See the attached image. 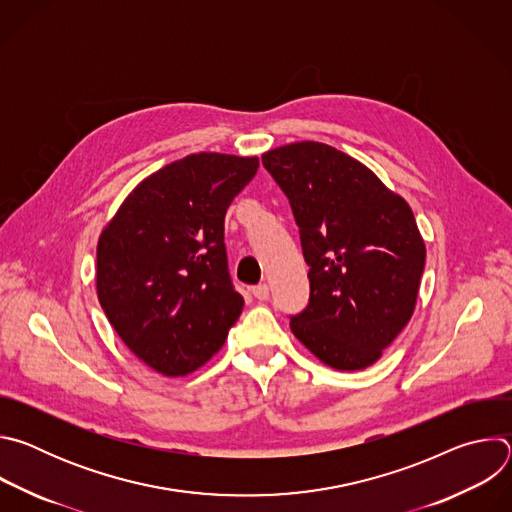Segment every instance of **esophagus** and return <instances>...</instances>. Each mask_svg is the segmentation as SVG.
Instances as JSON below:
<instances>
[{"instance_id":"obj_1","label":"esophagus","mask_w":512,"mask_h":512,"mask_svg":"<svg viewBox=\"0 0 512 512\" xmlns=\"http://www.w3.org/2000/svg\"><path fill=\"white\" fill-rule=\"evenodd\" d=\"M251 294L255 296V300H259V302H265V300L269 298V285H267V283L255 285V287L251 289Z\"/></svg>"}]
</instances>
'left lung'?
Listing matches in <instances>:
<instances>
[{
	"instance_id": "1",
	"label": "left lung",
	"mask_w": 512,
	"mask_h": 512,
	"mask_svg": "<svg viewBox=\"0 0 512 512\" xmlns=\"http://www.w3.org/2000/svg\"><path fill=\"white\" fill-rule=\"evenodd\" d=\"M300 227L310 302L294 336L328 367L360 371L413 316L425 243L413 210L367 166L320 141L261 156Z\"/></svg>"
}]
</instances>
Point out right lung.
<instances>
[{"label":"right lung","instance_id":"right-lung-1","mask_svg":"<svg viewBox=\"0 0 512 512\" xmlns=\"http://www.w3.org/2000/svg\"><path fill=\"white\" fill-rule=\"evenodd\" d=\"M259 158L192 154L139 182L97 245V296L148 367L184 377L227 340L243 312L227 263L225 214Z\"/></svg>","mask_w":512,"mask_h":512}]
</instances>
